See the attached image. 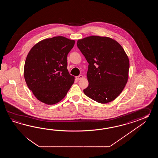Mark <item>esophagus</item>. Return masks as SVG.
I'll return each instance as SVG.
<instances>
[{
    "mask_svg": "<svg viewBox=\"0 0 158 158\" xmlns=\"http://www.w3.org/2000/svg\"><path fill=\"white\" fill-rule=\"evenodd\" d=\"M83 78V76L82 75H79V76H76V78L77 79V80H81V79H82Z\"/></svg>",
    "mask_w": 158,
    "mask_h": 158,
    "instance_id": "34e87169",
    "label": "esophagus"
}]
</instances>
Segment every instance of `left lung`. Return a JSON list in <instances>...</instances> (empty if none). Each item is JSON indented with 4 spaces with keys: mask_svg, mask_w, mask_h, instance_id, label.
<instances>
[{
    "mask_svg": "<svg viewBox=\"0 0 158 158\" xmlns=\"http://www.w3.org/2000/svg\"><path fill=\"white\" fill-rule=\"evenodd\" d=\"M77 46L89 63L85 94L100 103L114 101L128 81L129 61L123 48L112 38L95 35L79 40Z\"/></svg>",
    "mask_w": 158,
    "mask_h": 158,
    "instance_id": "obj_1",
    "label": "left lung"
}]
</instances>
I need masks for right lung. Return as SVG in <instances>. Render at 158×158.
<instances>
[{
	"label": "right lung",
	"mask_w": 158,
	"mask_h": 158,
	"mask_svg": "<svg viewBox=\"0 0 158 158\" xmlns=\"http://www.w3.org/2000/svg\"><path fill=\"white\" fill-rule=\"evenodd\" d=\"M75 41L62 36L41 40L27 55L24 78L37 99L45 104L62 100L74 83L68 71L67 55Z\"/></svg>",
	"instance_id": "right-lung-1"
}]
</instances>
